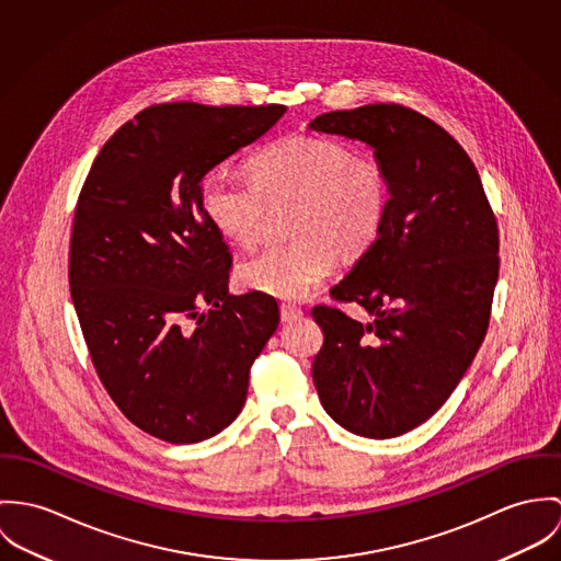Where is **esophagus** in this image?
I'll return each instance as SVG.
<instances>
[{
  "label": "esophagus",
  "mask_w": 561,
  "mask_h": 561,
  "mask_svg": "<svg viewBox=\"0 0 561 561\" xmlns=\"http://www.w3.org/2000/svg\"><path fill=\"white\" fill-rule=\"evenodd\" d=\"M279 313H282V322H293V320L301 318L304 311L299 310L297 306H293V304H284V306L279 308Z\"/></svg>",
  "instance_id": "34e87169"
}]
</instances>
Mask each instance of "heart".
Listing matches in <instances>:
<instances>
[{
    "mask_svg": "<svg viewBox=\"0 0 561 561\" xmlns=\"http://www.w3.org/2000/svg\"><path fill=\"white\" fill-rule=\"evenodd\" d=\"M253 179L215 168L202 183L210 226L232 243L253 245L271 208L293 206V241L257 251L239 268L251 293L293 301L306 297L337 255L355 257L373 245L389 204V183L373 159H357L335 139L295 135L251 163Z\"/></svg>",
    "mask_w": 561,
    "mask_h": 561,
    "instance_id": "b5f03b06",
    "label": "heart"
}]
</instances>
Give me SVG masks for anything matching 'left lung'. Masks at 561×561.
Masks as SVG:
<instances>
[{
  "label": "left lung",
  "mask_w": 561,
  "mask_h": 561,
  "mask_svg": "<svg viewBox=\"0 0 561 561\" xmlns=\"http://www.w3.org/2000/svg\"><path fill=\"white\" fill-rule=\"evenodd\" d=\"M310 130L359 139L389 183L373 245L331 288L373 316L311 310L324 333L311 376L324 411L348 433L404 435L445 404L491 320L499 230L462 146L402 105L329 112Z\"/></svg>",
  "instance_id": "8db88e82"
}]
</instances>
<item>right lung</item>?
<instances>
[{
	"label": "right lung",
	"instance_id": "1",
	"mask_svg": "<svg viewBox=\"0 0 561 561\" xmlns=\"http://www.w3.org/2000/svg\"><path fill=\"white\" fill-rule=\"evenodd\" d=\"M284 114V105L148 107L101 148L79 193L75 311L112 400L161 440L199 443L228 428L279 324L273 297L228 293L232 255L202 208V181Z\"/></svg>",
	"mask_w": 561,
	"mask_h": 561
}]
</instances>
